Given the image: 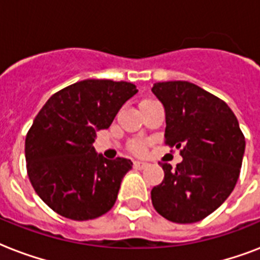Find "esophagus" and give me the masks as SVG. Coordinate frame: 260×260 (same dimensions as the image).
Listing matches in <instances>:
<instances>
[{
	"label": "esophagus",
	"mask_w": 260,
	"mask_h": 260,
	"mask_svg": "<svg viewBox=\"0 0 260 260\" xmlns=\"http://www.w3.org/2000/svg\"><path fill=\"white\" fill-rule=\"evenodd\" d=\"M148 166V163L142 162V160H135L134 162V167L135 169H138V170H143V169H146Z\"/></svg>",
	"instance_id": "1"
}]
</instances>
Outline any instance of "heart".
I'll list each match as a JSON object with an SVG mask.
<instances>
[{
    "mask_svg": "<svg viewBox=\"0 0 260 260\" xmlns=\"http://www.w3.org/2000/svg\"><path fill=\"white\" fill-rule=\"evenodd\" d=\"M152 101H154V100L146 98V100H142V101H140L139 106L144 105V104H150V102H152ZM146 148H147L146 142L139 140V139H136V140H132V142L129 143V150L132 151V152H135V154H143V152L146 151Z\"/></svg>",
    "mask_w": 260,
    "mask_h": 260,
    "instance_id": "b5f03b06",
    "label": "heart"
}]
</instances>
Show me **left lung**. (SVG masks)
Returning <instances> with one entry per match:
<instances>
[{"label": "left lung", "mask_w": 260, "mask_h": 260, "mask_svg": "<svg viewBox=\"0 0 260 260\" xmlns=\"http://www.w3.org/2000/svg\"><path fill=\"white\" fill-rule=\"evenodd\" d=\"M152 93L166 110L165 143L183 158L175 169L160 163L165 179L151 190L152 205L169 221H201L235 189L244 135L230 106L194 83L158 82Z\"/></svg>", "instance_id": "8db88e82"}]
</instances>
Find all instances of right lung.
<instances>
[{
	"mask_svg": "<svg viewBox=\"0 0 260 260\" xmlns=\"http://www.w3.org/2000/svg\"><path fill=\"white\" fill-rule=\"evenodd\" d=\"M136 93L134 83L86 79L59 90L40 109L25 138L26 173L54 212L85 221L113 208L132 162L104 158L93 143Z\"/></svg>",
	"mask_w": 260,
	"mask_h": 260,
	"instance_id": "right-lung-1",
	"label": "right lung"
}]
</instances>
